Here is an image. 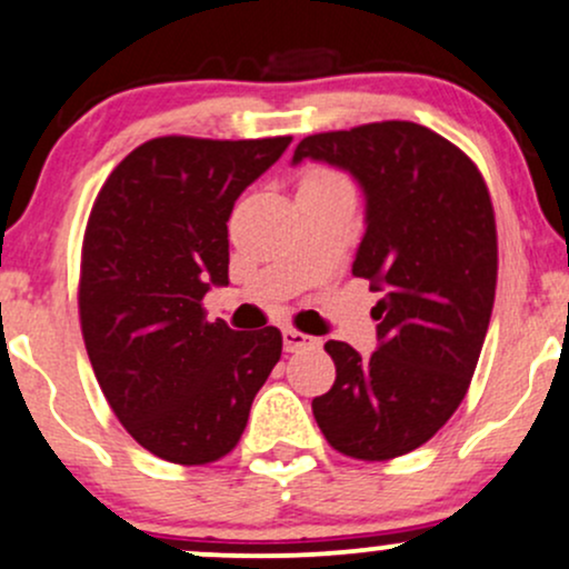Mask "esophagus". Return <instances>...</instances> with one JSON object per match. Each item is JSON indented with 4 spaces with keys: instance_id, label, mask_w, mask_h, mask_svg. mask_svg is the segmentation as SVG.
Returning <instances> with one entry per match:
<instances>
[{
    "instance_id": "1",
    "label": "esophagus",
    "mask_w": 569,
    "mask_h": 569,
    "mask_svg": "<svg viewBox=\"0 0 569 569\" xmlns=\"http://www.w3.org/2000/svg\"><path fill=\"white\" fill-rule=\"evenodd\" d=\"M318 339L310 337V335H302V331L297 329H283V348L286 352H299L305 348H316Z\"/></svg>"
}]
</instances>
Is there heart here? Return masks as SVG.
<instances>
[{
    "label": "heart",
    "instance_id": "obj_1",
    "mask_svg": "<svg viewBox=\"0 0 569 569\" xmlns=\"http://www.w3.org/2000/svg\"><path fill=\"white\" fill-rule=\"evenodd\" d=\"M321 184H345V179L329 168H310V171L302 173V187H321Z\"/></svg>",
    "mask_w": 569,
    "mask_h": 569
}]
</instances>
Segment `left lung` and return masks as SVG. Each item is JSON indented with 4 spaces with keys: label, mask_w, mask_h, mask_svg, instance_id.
<instances>
[{
    "label": "left lung",
    "mask_w": 569,
    "mask_h": 569,
    "mask_svg": "<svg viewBox=\"0 0 569 569\" xmlns=\"http://www.w3.org/2000/svg\"><path fill=\"white\" fill-rule=\"evenodd\" d=\"M302 160L342 168L363 189L352 276L382 293L369 358L326 342L337 380L312 415L337 452L390 460L433 439L468 393L498 283L492 200L466 152L407 120L307 136L291 162Z\"/></svg>",
    "instance_id": "8db88e82"
}]
</instances>
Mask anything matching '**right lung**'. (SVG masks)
<instances>
[{
	"label": "right lung",
	"mask_w": 569,
	"mask_h": 569,
	"mask_svg": "<svg viewBox=\"0 0 569 569\" xmlns=\"http://www.w3.org/2000/svg\"><path fill=\"white\" fill-rule=\"evenodd\" d=\"M289 143L162 136L136 147L93 202L80 270L84 348L117 420L168 462L232 452L280 361L276 326L208 321L202 297L230 283L234 200Z\"/></svg>",
	"instance_id": "obj_1"
}]
</instances>
